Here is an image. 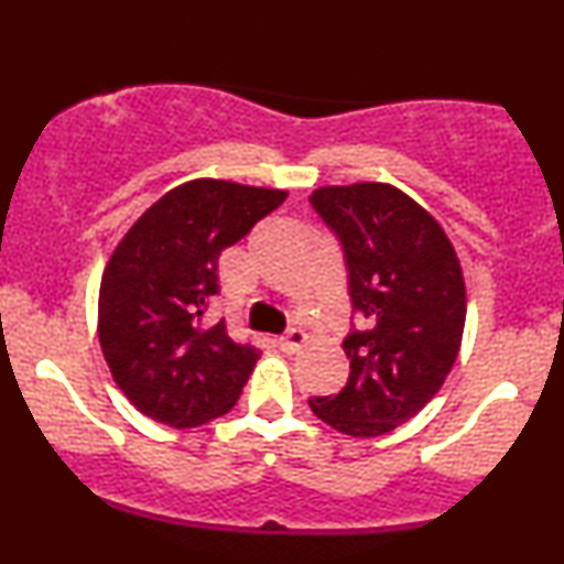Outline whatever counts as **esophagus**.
<instances>
[{
    "instance_id": "1",
    "label": "esophagus",
    "mask_w": 564,
    "mask_h": 564,
    "mask_svg": "<svg viewBox=\"0 0 564 564\" xmlns=\"http://www.w3.org/2000/svg\"><path fill=\"white\" fill-rule=\"evenodd\" d=\"M304 345H307V334H304L302 328H289V332L283 334L281 339H278V347H281L283 352H289V355L300 352Z\"/></svg>"
}]
</instances>
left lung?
Returning a JSON list of instances; mask_svg holds the SVG:
<instances>
[{"mask_svg": "<svg viewBox=\"0 0 564 564\" xmlns=\"http://www.w3.org/2000/svg\"><path fill=\"white\" fill-rule=\"evenodd\" d=\"M310 204L341 246L352 313L366 321L341 341L347 384L310 408L345 435H387L435 398L456 364L462 264L435 217L392 185L321 187Z\"/></svg>", "mask_w": 564, "mask_h": 564, "instance_id": "1", "label": "left lung"}]
</instances>
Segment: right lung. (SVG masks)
<instances>
[{"label":"right lung","instance_id":"add662e5","mask_svg":"<svg viewBox=\"0 0 564 564\" xmlns=\"http://www.w3.org/2000/svg\"><path fill=\"white\" fill-rule=\"evenodd\" d=\"M286 200L283 191L193 180L142 215L100 283V347L113 381L148 419L191 430L228 413L260 349L206 318L217 262Z\"/></svg>","mask_w":564,"mask_h":564}]
</instances>
